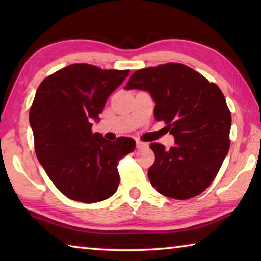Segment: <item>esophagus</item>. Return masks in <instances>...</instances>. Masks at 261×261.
Masks as SVG:
<instances>
[{
    "label": "esophagus",
    "instance_id": "esophagus-1",
    "mask_svg": "<svg viewBox=\"0 0 261 261\" xmlns=\"http://www.w3.org/2000/svg\"><path fill=\"white\" fill-rule=\"evenodd\" d=\"M136 146L138 149H141V148H146L148 147V144L147 143H144V141H140V140H137L136 141Z\"/></svg>",
    "mask_w": 261,
    "mask_h": 261
}]
</instances>
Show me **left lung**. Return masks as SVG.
<instances>
[{
	"instance_id": "8db88e82",
	"label": "left lung",
	"mask_w": 261,
	"mask_h": 261,
	"mask_svg": "<svg viewBox=\"0 0 261 261\" xmlns=\"http://www.w3.org/2000/svg\"><path fill=\"white\" fill-rule=\"evenodd\" d=\"M124 90H141L155 102L154 117L165 121L175 145L151 144L155 161L148 178L158 192L184 200L210 187L230 146L231 114L220 88L180 63L137 70Z\"/></svg>"
}]
</instances>
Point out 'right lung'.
Here are the masks:
<instances>
[{
	"mask_svg": "<svg viewBox=\"0 0 261 261\" xmlns=\"http://www.w3.org/2000/svg\"><path fill=\"white\" fill-rule=\"evenodd\" d=\"M129 70H102L77 63L61 69L39 85L30 124L39 162L68 198L92 204L107 199L120 183L117 163L136 147L129 137L116 141L92 132L108 96Z\"/></svg>",
	"mask_w": 261,
	"mask_h": 261,
	"instance_id": "add662e5",
	"label": "right lung"
}]
</instances>
